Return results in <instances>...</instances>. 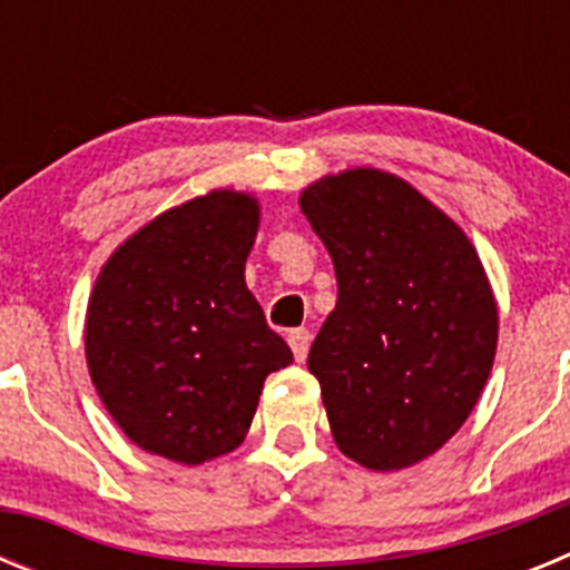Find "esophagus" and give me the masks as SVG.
<instances>
[{"label": "esophagus", "instance_id": "34e87169", "mask_svg": "<svg viewBox=\"0 0 570 570\" xmlns=\"http://www.w3.org/2000/svg\"><path fill=\"white\" fill-rule=\"evenodd\" d=\"M288 345H291V351H294V360L305 362V356H308V347H311V331L294 328L288 334Z\"/></svg>", "mask_w": 570, "mask_h": 570}]
</instances>
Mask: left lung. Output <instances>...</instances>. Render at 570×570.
I'll list each match as a JSON object with an SVG mask.
<instances>
[{
  "label": "left lung",
  "mask_w": 570,
  "mask_h": 570,
  "mask_svg": "<svg viewBox=\"0 0 570 570\" xmlns=\"http://www.w3.org/2000/svg\"><path fill=\"white\" fill-rule=\"evenodd\" d=\"M299 208L336 271L308 371L340 451L371 471L436 454L482 396L500 311L465 230L402 176L347 168Z\"/></svg>",
  "instance_id": "8db88e82"
}]
</instances>
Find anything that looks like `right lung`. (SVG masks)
Masks as SVG:
<instances>
[{
  "label": "right lung",
  "mask_w": 570,
  "mask_h": 570,
  "mask_svg": "<svg viewBox=\"0 0 570 570\" xmlns=\"http://www.w3.org/2000/svg\"><path fill=\"white\" fill-rule=\"evenodd\" d=\"M259 199L216 188L163 210L108 256L85 314L99 400L134 445L183 465L230 454L268 374L294 354L245 285Z\"/></svg>",
  "instance_id": "right-lung-1"
}]
</instances>
